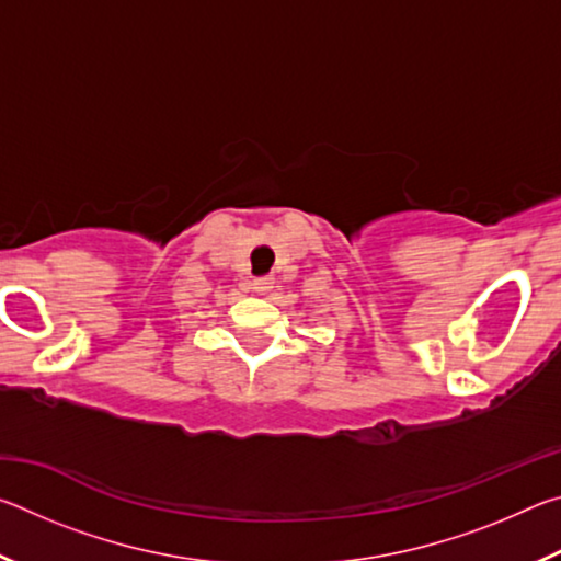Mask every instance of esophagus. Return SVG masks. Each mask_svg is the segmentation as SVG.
I'll list each match as a JSON object with an SVG mask.
<instances>
[{
	"label": "esophagus",
	"instance_id": "34e87169",
	"mask_svg": "<svg viewBox=\"0 0 561 561\" xmlns=\"http://www.w3.org/2000/svg\"><path fill=\"white\" fill-rule=\"evenodd\" d=\"M272 284H274L272 277H262V279H254L252 282V289L257 291V294H267L272 289Z\"/></svg>",
	"mask_w": 561,
	"mask_h": 561
}]
</instances>
